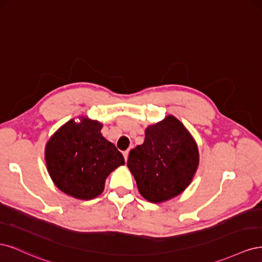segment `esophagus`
<instances>
[{
  "instance_id": "1",
  "label": "esophagus",
  "mask_w": 262,
  "mask_h": 262,
  "mask_svg": "<svg viewBox=\"0 0 262 262\" xmlns=\"http://www.w3.org/2000/svg\"><path fill=\"white\" fill-rule=\"evenodd\" d=\"M128 156H129V150H124V152H123V157H124V161L125 162L128 161Z\"/></svg>"
}]
</instances>
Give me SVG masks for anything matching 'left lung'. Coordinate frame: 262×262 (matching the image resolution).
Here are the masks:
<instances>
[{
	"label": "left lung",
	"mask_w": 262,
	"mask_h": 262,
	"mask_svg": "<svg viewBox=\"0 0 262 262\" xmlns=\"http://www.w3.org/2000/svg\"><path fill=\"white\" fill-rule=\"evenodd\" d=\"M198 164L199 152L194 140L172 116L147 126L144 143L130 150L126 162L140 193L154 203L184 191Z\"/></svg>",
	"instance_id": "1"
}]
</instances>
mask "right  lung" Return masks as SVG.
Returning a JSON list of instances; mask_svg holds the SVG:
<instances>
[{"instance_id":"right-lung-1","label":"right lung","mask_w":262,"mask_h":262,"mask_svg":"<svg viewBox=\"0 0 262 262\" xmlns=\"http://www.w3.org/2000/svg\"><path fill=\"white\" fill-rule=\"evenodd\" d=\"M80 119V122L71 119L51 137L46 146V163L61 191L91 200L102 192L106 178L124 164V158L101 136V123Z\"/></svg>"}]
</instances>
